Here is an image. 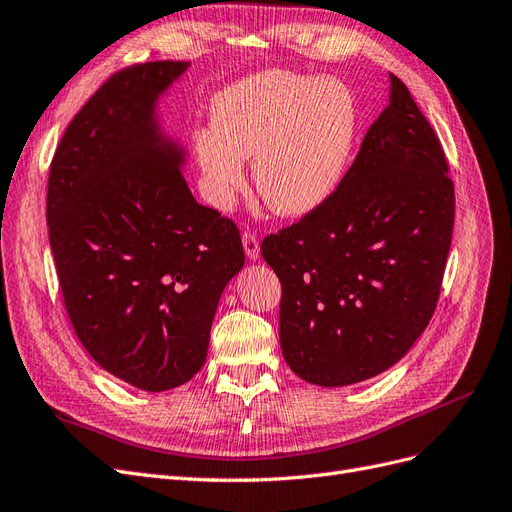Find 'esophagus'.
<instances>
[{
	"label": "esophagus",
	"instance_id": "obj_1",
	"mask_svg": "<svg viewBox=\"0 0 512 512\" xmlns=\"http://www.w3.org/2000/svg\"><path fill=\"white\" fill-rule=\"evenodd\" d=\"M242 246H244V253H246V257H249V259L255 261V259L259 257L261 249H259V240H257V234H255V232L246 230V232L242 234Z\"/></svg>",
	"mask_w": 512,
	"mask_h": 512
}]
</instances>
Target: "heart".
<instances>
[{"instance_id": "heart-1", "label": "heart", "mask_w": 512, "mask_h": 512, "mask_svg": "<svg viewBox=\"0 0 512 512\" xmlns=\"http://www.w3.org/2000/svg\"><path fill=\"white\" fill-rule=\"evenodd\" d=\"M356 126L354 94L339 80L266 71L227 86L211 103V130L194 135L206 198L230 206L253 156L259 198L280 217H304L342 183Z\"/></svg>"}]
</instances>
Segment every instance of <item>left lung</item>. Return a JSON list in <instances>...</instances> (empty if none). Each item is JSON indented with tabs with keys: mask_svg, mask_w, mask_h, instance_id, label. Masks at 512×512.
I'll return each instance as SVG.
<instances>
[{
	"mask_svg": "<svg viewBox=\"0 0 512 512\" xmlns=\"http://www.w3.org/2000/svg\"><path fill=\"white\" fill-rule=\"evenodd\" d=\"M439 137L390 73V103L333 196L261 242L301 380L350 386L409 352L437 308L456 194Z\"/></svg>",
	"mask_w": 512,
	"mask_h": 512,
	"instance_id": "8db88e82",
	"label": "left lung"
}]
</instances>
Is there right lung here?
I'll list each match as a JSON object with an SVG mask.
<instances>
[{
	"label": "right lung",
	"mask_w": 512,
	"mask_h": 512,
	"mask_svg": "<svg viewBox=\"0 0 512 512\" xmlns=\"http://www.w3.org/2000/svg\"><path fill=\"white\" fill-rule=\"evenodd\" d=\"M189 67H126L75 113L54 151L46 221L75 335L118 380L177 388L200 371L219 297L244 266L232 219L196 202L160 94Z\"/></svg>",
	"instance_id": "right-lung-1"
}]
</instances>
